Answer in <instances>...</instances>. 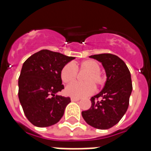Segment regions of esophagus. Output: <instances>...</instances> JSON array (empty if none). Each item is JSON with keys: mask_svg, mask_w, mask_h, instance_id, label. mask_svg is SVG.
Returning <instances> with one entry per match:
<instances>
[{"mask_svg": "<svg viewBox=\"0 0 151 151\" xmlns=\"http://www.w3.org/2000/svg\"><path fill=\"white\" fill-rule=\"evenodd\" d=\"M71 101L73 102H77V101L80 100V98H75V97H71Z\"/></svg>", "mask_w": 151, "mask_h": 151, "instance_id": "obj_1", "label": "esophagus"}]
</instances>
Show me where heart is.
<instances>
[{
  "instance_id": "obj_1",
  "label": "heart",
  "mask_w": 151,
  "mask_h": 151,
  "mask_svg": "<svg viewBox=\"0 0 151 151\" xmlns=\"http://www.w3.org/2000/svg\"><path fill=\"white\" fill-rule=\"evenodd\" d=\"M100 66L93 59H87L79 63H67L62 68L60 77L63 82L70 84L77 78V71H85L82 77L83 83H73L65 88L66 95L75 98L89 96L94 92L95 88L99 87L104 83L105 78L101 73Z\"/></svg>"
}]
</instances>
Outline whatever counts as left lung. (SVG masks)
I'll return each mask as SVG.
<instances>
[{"label": "left lung", "mask_w": 151, "mask_h": 151, "mask_svg": "<svg viewBox=\"0 0 151 151\" xmlns=\"http://www.w3.org/2000/svg\"><path fill=\"white\" fill-rule=\"evenodd\" d=\"M89 57L102 63L106 81L103 90L91 98V107L81 114L92 127L108 129L117 124L128 110L132 91L131 74L124 62L115 55L105 53ZM99 97L101 101L95 99Z\"/></svg>", "instance_id": "left-lung-1"}]
</instances>
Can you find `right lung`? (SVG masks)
Returning <instances> with one entry per match:
<instances>
[{
	"label": "right lung",
	"mask_w": 151,
	"mask_h": 151,
	"mask_svg": "<svg viewBox=\"0 0 151 151\" xmlns=\"http://www.w3.org/2000/svg\"><path fill=\"white\" fill-rule=\"evenodd\" d=\"M74 59L43 49L22 64L19 78V99L26 117L35 126H51L63 116L70 98L58 95L64 88L60 72Z\"/></svg>",
	"instance_id": "right-lung-1"
}]
</instances>
